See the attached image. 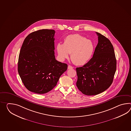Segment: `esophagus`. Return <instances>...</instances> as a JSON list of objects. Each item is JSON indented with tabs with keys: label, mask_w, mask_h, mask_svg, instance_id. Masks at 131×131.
<instances>
[{
	"label": "esophagus",
	"mask_w": 131,
	"mask_h": 131,
	"mask_svg": "<svg viewBox=\"0 0 131 131\" xmlns=\"http://www.w3.org/2000/svg\"><path fill=\"white\" fill-rule=\"evenodd\" d=\"M68 69H73V67H72V66H70V65H69L68 67Z\"/></svg>",
	"instance_id": "1"
}]
</instances>
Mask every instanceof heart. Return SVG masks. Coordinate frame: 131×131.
Instances as JSON below:
<instances>
[{
  "instance_id": "1",
  "label": "heart",
  "mask_w": 131,
  "mask_h": 131,
  "mask_svg": "<svg viewBox=\"0 0 131 131\" xmlns=\"http://www.w3.org/2000/svg\"><path fill=\"white\" fill-rule=\"evenodd\" d=\"M57 51L61 61L69 57L74 64L84 65L90 59L93 54L94 46L92 41L78 34L70 35L64 39L63 44H58Z\"/></svg>"
}]
</instances>
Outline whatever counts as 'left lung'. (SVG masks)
<instances>
[{
    "label": "left lung",
    "instance_id": "1",
    "mask_svg": "<svg viewBox=\"0 0 131 131\" xmlns=\"http://www.w3.org/2000/svg\"><path fill=\"white\" fill-rule=\"evenodd\" d=\"M96 33L98 43L93 57L83 66L76 68L77 86L86 95H95L107 90L112 84L116 71L113 45L108 38Z\"/></svg>",
    "mask_w": 131,
    "mask_h": 131
}]
</instances>
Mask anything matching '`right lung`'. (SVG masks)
<instances>
[{"instance_id":"1","label":"right lung","mask_w":131,"mask_h":131,"mask_svg":"<svg viewBox=\"0 0 131 131\" xmlns=\"http://www.w3.org/2000/svg\"><path fill=\"white\" fill-rule=\"evenodd\" d=\"M53 29H43L27 36L20 50L18 71L29 91L44 94L56 85L68 65L56 60Z\"/></svg>"}]
</instances>
